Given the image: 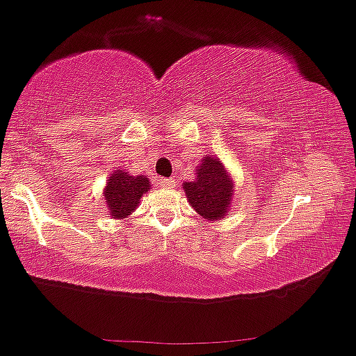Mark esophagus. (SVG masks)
Segmentation results:
<instances>
[{
	"label": "esophagus",
	"mask_w": 356,
	"mask_h": 356,
	"mask_svg": "<svg viewBox=\"0 0 356 356\" xmlns=\"http://www.w3.org/2000/svg\"><path fill=\"white\" fill-rule=\"evenodd\" d=\"M159 183H161L163 186H166V188H175V186H177V179L175 178H166V179L161 178V181Z\"/></svg>",
	"instance_id": "1"
}]
</instances>
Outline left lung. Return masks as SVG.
<instances>
[{
  "label": "left lung",
  "mask_w": 356,
  "mask_h": 356,
  "mask_svg": "<svg viewBox=\"0 0 356 356\" xmlns=\"http://www.w3.org/2000/svg\"><path fill=\"white\" fill-rule=\"evenodd\" d=\"M186 200L209 222L227 219L234 205V178L216 156L205 154L195 170L193 181L183 183Z\"/></svg>",
  "instance_id": "1"
}]
</instances>
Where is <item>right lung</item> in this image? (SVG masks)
I'll return each mask as SVG.
<instances>
[{"instance_id": "obj_1", "label": "right lung", "mask_w": 356, "mask_h": 356, "mask_svg": "<svg viewBox=\"0 0 356 356\" xmlns=\"http://www.w3.org/2000/svg\"><path fill=\"white\" fill-rule=\"evenodd\" d=\"M151 190L149 178L144 175L129 173L124 168H115L110 173L106 185L103 188V198H105L108 217L115 220H122L129 217L139 207L140 198L144 193Z\"/></svg>"}]
</instances>
